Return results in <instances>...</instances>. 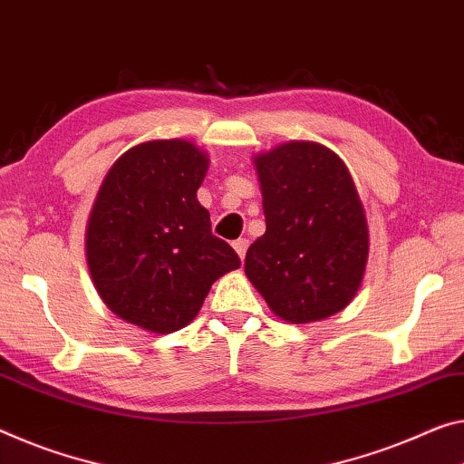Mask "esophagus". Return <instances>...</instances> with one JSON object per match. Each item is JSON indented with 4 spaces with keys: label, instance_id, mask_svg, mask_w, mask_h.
I'll use <instances>...</instances> for the list:
<instances>
[{
    "label": "esophagus",
    "instance_id": "esophagus-1",
    "mask_svg": "<svg viewBox=\"0 0 464 464\" xmlns=\"http://www.w3.org/2000/svg\"><path fill=\"white\" fill-rule=\"evenodd\" d=\"M232 246H234V251L238 253L240 261L245 259V255H246V248H248V240H246V238H238V240H234V242H232Z\"/></svg>",
    "mask_w": 464,
    "mask_h": 464
}]
</instances>
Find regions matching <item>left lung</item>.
Segmentation results:
<instances>
[{
    "instance_id": "8db88e82",
    "label": "left lung",
    "mask_w": 464,
    "mask_h": 464,
    "mask_svg": "<svg viewBox=\"0 0 464 464\" xmlns=\"http://www.w3.org/2000/svg\"><path fill=\"white\" fill-rule=\"evenodd\" d=\"M266 234L246 251L245 272L277 317L319 322L353 301L369 237L353 178L336 153L292 140L255 158Z\"/></svg>"
}]
</instances>
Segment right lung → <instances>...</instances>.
Returning a JSON list of instances; mask_svg holds the SVG:
<instances>
[{"label":"right lung","mask_w":464,"mask_h":464,"mask_svg":"<svg viewBox=\"0 0 464 464\" xmlns=\"http://www.w3.org/2000/svg\"><path fill=\"white\" fill-rule=\"evenodd\" d=\"M208 158L188 140H149L113 163L92 205L87 259L103 303L155 334L188 325L219 276L240 267L197 201Z\"/></svg>","instance_id":"obj_1"}]
</instances>
